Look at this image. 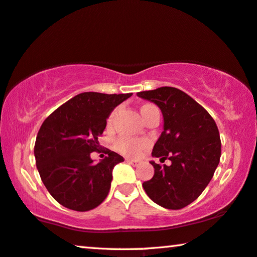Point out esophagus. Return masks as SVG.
I'll use <instances>...</instances> for the list:
<instances>
[{"label": "esophagus", "instance_id": "1", "mask_svg": "<svg viewBox=\"0 0 257 257\" xmlns=\"http://www.w3.org/2000/svg\"><path fill=\"white\" fill-rule=\"evenodd\" d=\"M126 162L131 163V165H133V166H137V165H139V161H138V160H132V159H126Z\"/></svg>", "mask_w": 257, "mask_h": 257}]
</instances>
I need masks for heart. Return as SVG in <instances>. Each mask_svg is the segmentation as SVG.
I'll return each instance as SVG.
<instances>
[{
  "instance_id": "b5f03b06",
  "label": "heart",
  "mask_w": 257,
  "mask_h": 257,
  "mask_svg": "<svg viewBox=\"0 0 257 257\" xmlns=\"http://www.w3.org/2000/svg\"><path fill=\"white\" fill-rule=\"evenodd\" d=\"M154 110H158V107L153 105V104H144V105L140 107L141 116H143L144 119H146V118L150 116L152 111ZM117 112L118 110L114 109L112 112L109 114V117H107L106 124L109 127L113 124ZM147 145H148V141L146 139H140V138L120 137L114 141V147H116V150L118 152H120L121 154L128 155V156H135L137 154H139L140 151H143Z\"/></svg>"
}]
</instances>
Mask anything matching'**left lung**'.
Segmentation results:
<instances>
[{
  "instance_id": "1",
  "label": "left lung",
  "mask_w": 257,
  "mask_h": 257,
  "mask_svg": "<svg viewBox=\"0 0 257 257\" xmlns=\"http://www.w3.org/2000/svg\"><path fill=\"white\" fill-rule=\"evenodd\" d=\"M137 95L161 109L165 125L152 155L172 161L170 166L151 162L154 176L143 187L158 205L181 210L198 198L218 167L221 141L217 124L200 104L177 88L161 87Z\"/></svg>"
}]
</instances>
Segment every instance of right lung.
<instances>
[{
	"label": "right lung",
	"mask_w": 257,
	"mask_h": 257,
	"mask_svg": "<svg viewBox=\"0 0 257 257\" xmlns=\"http://www.w3.org/2000/svg\"><path fill=\"white\" fill-rule=\"evenodd\" d=\"M132 94L82 92L48 116L40 126L35 158L40 178L51 196L69 210L84 212L106 198L112 169L124 158L106 150L101 162L90 153L101 152L98 138L114 107Z\"/></svg>",
	"instance_id": "1"
}]
</instances>
